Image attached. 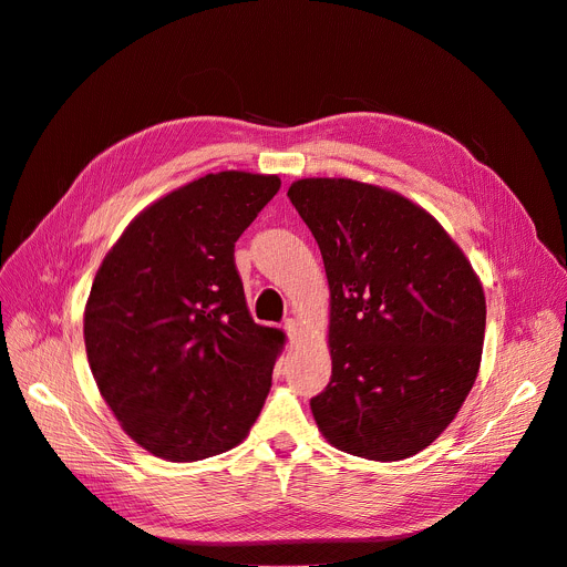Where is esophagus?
I'll use <instances>...</instances> for the list:
<instances>
[{
    "mask_svg": "<svg viewBox=\"0 0 567 567\" xmlns=\"http://www.w3.org/2000/svg\"><path fill=\"white\" fill-rule=\"evenodd\" d=\"M285 331H287V336H289V342L299 340V336H301V323L296 321V319H287V321H285Z\"/></svg>",
    "mask_w": 567,
    "mask_h": 567,
    "instance_id": "esophagus-1",
    "label": "esophagus"
}]
</instances>
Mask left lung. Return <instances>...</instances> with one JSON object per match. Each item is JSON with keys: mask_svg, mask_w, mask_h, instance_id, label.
Segmentation results:
<instances>
[{"mask_svg": "<svg viewBox=\"0 0 567 567\" xmlns=\"http://www.w3.org/2000/svg\"><path fill=\"white\" fill-rule=\"evenodd\" d=\"M287 197L331 291L333 374L310 400L319 432L374 462L421 453L453 423L481 370L478 274L441 223L395 190L310 176Z\"/></svg>", "mask_w": 567, "mask_h": 567, "instance_id": "obj_1", "label": "left lung"}]
</instances>
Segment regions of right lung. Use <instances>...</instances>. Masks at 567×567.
Here are the masks:
<instances>
[{
  "label": "right lung",
  "mask_w": 567,
  "mask_h": 567,
  "mask_svg": "<svg viewBox=\"0 0 567 567\" xmlns=\"http://www.w3.org/2000/svg\"><path fill=\"white\" fill-rule=\"evenodd\" d=\"M278 190L276 174L195 178L142 208L99 266L84 306L89 368L154 457L231 451L271 391L285 333L252 321L234 244Z\"/></svg>",
  "instance_id": "obj_1"
}]
</instances>
